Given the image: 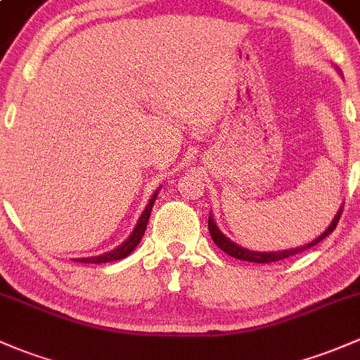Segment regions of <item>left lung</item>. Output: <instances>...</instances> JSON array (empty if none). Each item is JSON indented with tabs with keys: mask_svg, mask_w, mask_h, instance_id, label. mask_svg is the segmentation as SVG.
<instances>
[{
	"mask_svg": "<svg viewBox=\"0 0 360 360\" xmlns=\"http://www.w3.org/2000/svg\"><path fill=\"white\" fill-rule=\"evenodd\" d=\"M342 73V72H340ZM342 210H343V204L340 206V210L336 211L333 221L330 223V226L326 228V230L323 231V233L319 235V237H316L314 240L309 242V243H304V245L300 247H293V249H285V250H269V252H264V250H250V249H245V247L238 245V243H235L233 240H230V238L226 237L225 233H223L221 230H219L218 225H216L214 218H212V214H210V221H207V226H210V233H211V238L212 242L216 243V245L219 247V249L223 250V252H226L228 256L235 257V259H240V261H249V262H257V264H266V262H274V261H281V259H287L290 256H293V254H299L302 252V250H307L309 247L316 245V243H319L323 238H326L328 235L331 233V231L335 230L336 225H338V219L340 216H342Z\"/></svg>",
	"mask_w": 360,
	"mask_h": 360,
	"instance_id": "left-lung-1",
	"label": "left lung"
}]
</instances>
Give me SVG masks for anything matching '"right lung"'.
Listing matches in <instances>:
<instances>
[{"label":"right lung","instance_id":"obj_1","mask_svg":"<svg viewBox=\"0 0 360 360\" xmlns=\"http://www.w3.org/2000/svg\"><path fill=\"white\" fill-rule=\"evenodd\" d=\"M160 191H161V188H156V192L150 195L148 206H146V210L142 211L141 218H139V221H137V225H135L132 233H130V237L127 238L125 242L120 243L117 249L110 250V252H104V254H99V256H92V257H80V259H75V261H79V262H94V264H101V262L118 261V259H123V257L129 256V254L132 252L135 247L139 245V242L142 240V237H144V231H146V228H148L150 211H153V206H154V202H156V197H158V194H160Z\"/></svg>","mask_w":360,"mask_h":360}]
</instances>
